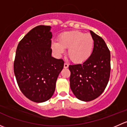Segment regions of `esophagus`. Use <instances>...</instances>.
Returning <instances> with one entry per match:
<instances>
[{
	"instance_id": "1",
	"label": "esophagus",
	"mask_w": 127,
	"mask_h": 127,
	"mask_svg": "<svg viewBox=\"0 0 127 127\" xmlns=\"http://www.w3.org/2000/svg\"><path fill=\"white\" fill-rule=\"evenodd\" d=\"M68 66H69V65H68V64L67 63H65L64 64V68H67V67H68Z\"/></svg>"
}]
</instances>
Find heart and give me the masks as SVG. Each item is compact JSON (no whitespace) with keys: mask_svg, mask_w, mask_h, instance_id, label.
<instances>
[{"mask_svg":"<svg viewBox=\"0 0 127 127\" xmlns=\"http://www.w3.org/2000/svg\"><path fill=\"white\" fill-rule=\"evenodd\" d=\"M51 47L58 57L67 48V56L72 62L83 63L93 53L94 40L90 34L77 31L65 32L59 36L58 42H52Z\"/></svg>","mask_w":127,"mask_h":127,"instance_id":"b5f03b06","label":"heart"}]
</instances>
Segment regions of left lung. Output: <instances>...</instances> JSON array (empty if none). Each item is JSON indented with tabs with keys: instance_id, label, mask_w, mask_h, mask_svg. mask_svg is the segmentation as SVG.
<instances>
[{
	"instance_id": "1",
	"label": "left lung",
	"mask_w": 127,
	"mask_h": 127,
	"mask_svg": "<svg viewBox=\"0 0 127 127\" xmlns=\"http://www.w3.org/2000/svg\"><path fill=\"white\" fill-rule=\"evenodd\" d=\"M94 40L93 53L82 64L69 65L70 87L77 99L90 101L102 94L111 72L110 52L101 37L90 31Z\"/></svg>"
}]
</instances>
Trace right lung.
I'll use <instances>...</instances> for the list:
<instances>
[{"label":"right lung","mask_w":127,"mask_h":127,"mask_svg":"<svg viewBox=\"0 0 127 127\" xmlns=\"http://www.w3.org/2000/svg\"><path fill=\"white\" fill-rule=\"evenodd\" d=\"M51 28L43 25L33 28L16 48L14 73L18 85L24 95L35 103L52 98L64 67L63 60L52 56Z\"/></svg>","instance_id":"right-lung-1"}]
</instances>
